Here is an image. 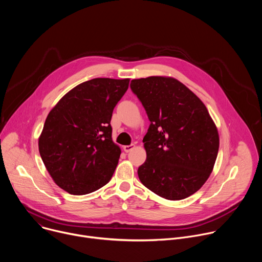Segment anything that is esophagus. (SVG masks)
Here are the masks:
<instances>
[{
	"mask_svg": "<svg viewBox=\"0 0 262 262\" xmlns=\"http://www.w3.org/2000/svg\"><path fill=\"white\" fill-rule=\"evenodd\" d=\"M136 146L134 145V144H132V145H125V146H123V150L125 151V152H129V151H132L133 149L135 148Z\"/></svg>",
	"mask_w": 262,
	"mask_h": 262,
	"instance_id": "obj_1",
	"label": "esophagus"
}]
</instances>
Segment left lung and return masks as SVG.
<instances>
[{"label":"left lung","mask_w":262,"mask_h":262,"mask_svg":"<svg viewBox=\"0 0 262 262\" xmlns=\"http://www.w3.org/2000/svg\"><path fill=\"white\" fill-rule=\"evenodd\" d=\"M130 88L150 120L139 179L165 199L188 198L208 179L219 151L217 128L205 104L170 77L133 80Z\"/></svg>","instance_id":"8db88e82"}]
</instances>
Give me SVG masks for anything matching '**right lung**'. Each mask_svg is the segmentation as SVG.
<instances>
[{
	"label": "right lung",
	"mask_w": 262,
	"mask_h": 262,
	"mask_svg": "<svg viewBox=\"0 0 262 262\" xmlns=\"http://www.w3.org/2000/svg\"><path fill=\"white\" fill-rule=\"evenodd\" d=\"M129 79L97 78L67 92L51 110L38 139L39 154L55 183L71 195L106 184L121 155L112 140L113 110Z\"/></svg>",
	"instance_id": "obj_1"
}]
</instances>
